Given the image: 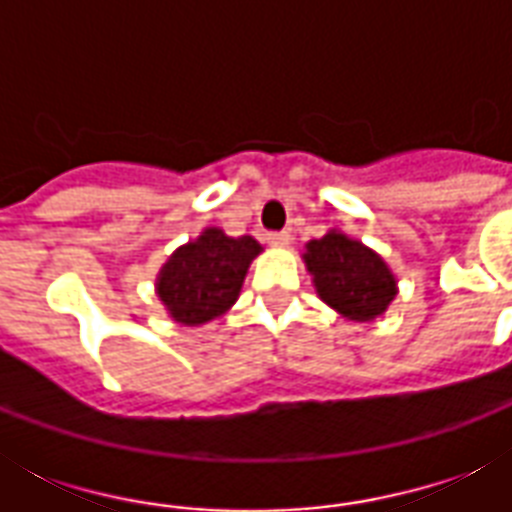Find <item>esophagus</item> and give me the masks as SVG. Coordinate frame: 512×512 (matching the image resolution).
Wrapping results in <instances>:
<instances>
[{
	"label": "esophagus",
	"instance_id": "1",
	"mask_svg": "<svg viewBox=\"0 0 512 512\" xmlns=\"http://www.w3.org/2000/svg\"><path fill=\"white\" fill-rule=\"evenodd\" d=\"M289 233L287 231H276V233H268V244H271V247H287L289 244Z\"/></svg>",
	"mask_w": 512,
	"mask_h": 512
}]
</instances>
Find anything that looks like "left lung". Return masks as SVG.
<instances>
[{
    "label": "left lung",
    "mask_w": 512,
    "mask_h": 512,
    "mask_svg": "<svg viewBox=\"0 0 512 512\" xmlns=\"http://www.w3.org/2000/svg\"><path fill=\"white\" fill-rule=\"evenodd\" d=\"M303 260L321 300L350 321L382 316L398 292L388 263L342 231L308 241Z\"/></svg>",
    "instance_id": "1"
}]
</instances>
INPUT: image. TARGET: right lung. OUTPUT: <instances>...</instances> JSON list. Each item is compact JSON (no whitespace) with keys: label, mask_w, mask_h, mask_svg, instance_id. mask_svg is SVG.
I'll return each mask as SVG.
<instances>
[{"label":"right lung","mask_w":512,"mask_h":512,"mask_svg":"<svg viewBox=\"0 0 512 512\" xmlns=\"http://www.w3.org/2000/svg\"><path fill=\"white\" fill-rule=\"evenodd\" d=\"M263 252L252 236H225L220 228H204L162 265L156 295L172 321L199 327L223 316L241 292L249 263Z\"/></svg>","instance_id":"add662e5"}]
</instances>
